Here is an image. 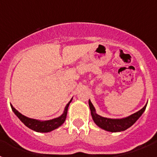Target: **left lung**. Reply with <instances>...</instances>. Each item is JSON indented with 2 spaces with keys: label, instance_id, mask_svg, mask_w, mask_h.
Returning a JSON list of instances; mask_svg holds the SVG:
<instances>
[{
  "label": "left lung",
  "instance_id": "left-lung-1",
  "mask_svg": "<svg viewBox=\"0 0 157 157\" xmlns=\"http://www.w3.org/2000/svg\"><path fill=\"white\" fill-rule=\"evenodd\" d=\"M89 105H90V109L91 111V116H92L93 120L98 127L103 130H107V131H110V132H120V131H123L131 127L139 119L140 116L142 115L144 111L146 109L147 104L141 110L135 112L128 117L123 118V119H109V118L102 117L96 113L95 109L90 100H89Z\"/></svg>",
  "mask_w": 157,
  "mask_h": 157
}]
</instances>
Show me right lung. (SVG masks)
I'll use <instances>...</instances> for the list:
<instances>
[{"instance_id":"1","label":"right lung","mask_w":157,"mask_h":157,"mask_svg":"<svg viewBox=\"0 0 157 157\" xmlns=\"http://www.w3.org/2000/svg\"><path fill=\"white\" fill-rule=\"evenodd\" d=\"M72 99L69 101V103L65 107L63 113L58 118H55L53 120H47V121H40V120H34V119H30V118L27 117V116L22 115L20 112H18L12 105H11V108H12V111L16 115L19 120H21L22 123H23L25 125L29 127L31 130H34L36 132H41V133H46L52 131V130H55V129L58 128L59 127L64 123L65 120L67 117V109L71 102Z\"/></svg>"}]
</instances>
